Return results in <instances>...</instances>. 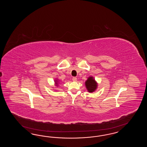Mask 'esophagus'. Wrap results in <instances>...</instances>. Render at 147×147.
Returning a JSON list of instances; mask_svg holds the SVG:
<instances>
[{
  "mask_svg": "<svg viewBox=\"0 0 147 147\" xmlns=\"http://www.w3.org/2000/svg\"><path fill=\"white\" fill-rule=\"evenodd\" d=\"M72 80L73 81H76V80H77V78H76V77H73V78H72Z\"/></svg>",
  "mask_w": 147,
  "mask_h": 147,
  "instance_id": "1",
  "label": "esophagus"
}]
</instances>
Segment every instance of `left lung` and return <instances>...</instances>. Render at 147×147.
<instances>
[{
	"label": "left lung",
	"mask_w": 147,
	"mask_h": 147,
	"mask_svg": "<svg viewBox=\"0 0 147 147\" xmlns=\"http://www.w3.org/2000/svg\"><path fill=\"white\" fill-rule=\"evenodd\" d=\"M86 86L89 92H93L97 88V84L93 77H89L85 82Z\"/></svg>",
	"instance_id": "left-lung-1"
}]
</instances>
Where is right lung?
I'll use <instances>...</instances> for the list:
<instances>
[{"mask_svg": "<svg viewBox=\"0 0 147 147\" xmlns=\"http://www.w3.org/2000/svg\"><path fill=\"white\" fill-rule=\"evenodd\" d=\"M57 82H58V81H57ZM57 82H57V84H57V85H58V83H57Z\"/></svg>", "mask_w": 147, "mask_h": 147, "instance_id": "1", "label": "right lung"}]
</instances>
